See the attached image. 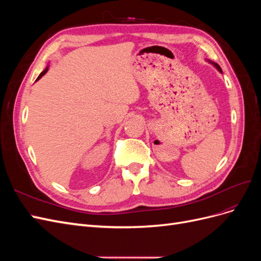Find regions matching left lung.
Returning <instances> with one entry per match:
<instances>
[{
	"instance_id": "obj_1",
	"label": "left lung",
	"mask_w": 261,
	"mask_h": 261,
	"mask_svg": "<svg viewBox=\"0 0 261 261\" xmlns=\"http://www.w3.org/2000/svg\"><path fill=\"white\" fill-rule=\"evenodd\" d=\"M211 63H212V64H213V65H215V66L217 67V69L219 70V72H220V73H222V69H221V67H220V66H219V65L217 64V63H213V62H211Z\"/></svg>"
}]
</instances>
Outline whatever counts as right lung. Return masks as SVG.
Masks as SVG:
<instances>
[{
	"label": "right lung",
	"mask_w": 261,
	"mask_h": 261,
	"mask_svg": "<svg viewBox=\"0 0 261 261\" xmlns=\"http://www.w3.org/2000/svg\"><path fill=\"white\" fill-rule=\"evenodd\" d=\"M48 69H49V67H46V68H45V69L43 70V72H42V73H41L40 75H39V76H38V78H37V81H39V80H40V78H41V77H42V76H43V75H44V74H45L46 72H48Z\"/></svg>",
	"instance_id": "add662e5"
}]
</instances>
